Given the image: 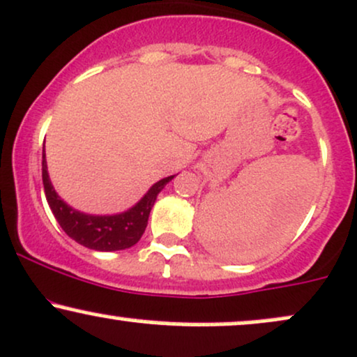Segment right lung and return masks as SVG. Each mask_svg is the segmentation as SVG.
<instances>
[{"mask_svg":"<svg viewBox=\"0 0 357 357\" xmlns=\"http://www.w3.org/2000/svg\"><path fill=\"white\" fill-rule=\"evenodd\" d=\"M172 178L174 176H167V178L154 183L151 190L132 208L121 211V213L91 215L73 208L59 197L50 183L49 172H47L45 149L42 152V181H44L45 198L59 225L77 244L93 250H101V252L128 249L140 241L155 198Z\"/></svg>","mask_w":357,"mask_h":357,"instance_id":"add662e5","label":"right lung"}]
</instances>
